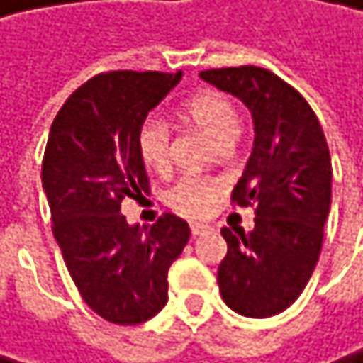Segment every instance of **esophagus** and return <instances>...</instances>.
<instances>
[{
	"label": "esophagus",
	"mask_w": 363,
	"mask_h": 363,
	"mask_svg": "<svg viewBox=\"0 0 363 363\" xmlns=\"http://www.w3.org/2000/svg\"><path fill=\"white\" fill-rule=\"evenodd\" d=\"M206 231H210V225H206V223H190V233L192 235H201Z\"/></svg>",
	"instance_id": "1"
}]
</instances>
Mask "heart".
I'll return each instance as SVG.
<instances>
[{"label":"heart","mask_w":363,"mask_h":363,"mask_svg":"<svg viewBox=\"0 0 363 363\" xmlns=\"http://www.w3.org/2000/svg\"><path fill=\"white\" fill-rule=\"evenodd\" d=\"M184 116L203 130L216 145L229 147L242 130V116L235 104L218 90H203L184 104ZM136 147L147 167L167 171L171 162V125L162 114H147L136 132ZM223 192V182L210 175H182L167 192L164 203L175 212L206 216Z\"/></svg>","instance_id":"obj_1"}]
</instances>
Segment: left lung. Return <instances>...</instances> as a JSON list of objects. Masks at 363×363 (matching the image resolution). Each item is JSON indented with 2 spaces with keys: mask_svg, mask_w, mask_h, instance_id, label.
<instances>
[{
  "mask_svg": "<svg viewBox=\"0 0 363 363\" xmlns=\"http://www.w3.org/2000/svg\"><path fill=\"white\" fill-rule=\"evenodd\" d=\"M240 97L255 123V143L231 203L255 210V229L223 227L218 266L223 301L249 318L281 314L310 281L331 208V155L320 121L305 97L273 71L225 67L201 71Z\"/></svg>",
  "mask_w": 363,
  "mask_h": 363,
  "instance_id": "1",
  "label": "left lung"
}]
</instances>
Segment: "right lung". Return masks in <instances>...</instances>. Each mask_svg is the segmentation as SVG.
<instances>
[{
	"mask_svg": "<svg viewBox=\"0 0 363 363\" xmlns=\"http://www.w3.org/2000/svg\"><path fill=\"white\" fill-rule=\"evenodd\" d=\"M182 73L108 71L84 82L51 123L43 188L51 229L86 305L114 325H138L169 298V268L190 227L167 212L151 227H130L125 199L149 194L136 147L140 121Z\"/></svg>",
	"mask_w": 363,
	"mask_h": 363,
	"instance_id": "right-lung-1",
	"label": "right lung"
}]
</instances>
